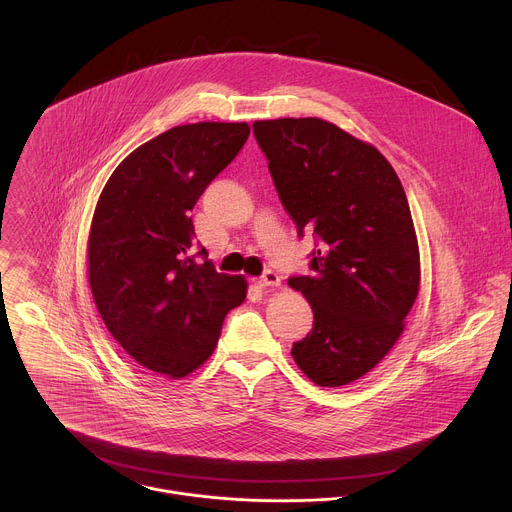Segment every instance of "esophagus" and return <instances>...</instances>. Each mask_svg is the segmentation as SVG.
<instances>
[{"label":"esophagus","mask_w":512,"mask_h":512,"mask_svg":"<svg viewBox=\"0 0 512 512\" xmlns=\"http://www.w3.org/2000/svg\"><path fill=\"white\" fill-rule=\"evenodd\" d=\"M259 287L267 289V287H279L281 285V277L275 273V271H265L257 281H255Z\"/></svg>","instance_id":"esophagus-1"}]
</instances>
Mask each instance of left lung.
Listing matches in <instances>:
<instances>
[{
	"mask_svg": "<svg viewBox=\"0 0 512 512\" xmlns=\"http://www.w3.org/2000/svg\"><path fill=\"white\" fill-rule=\"evenodd\" d=\"M279 199L299 233L321 239L313 275L291 277L313 309L293 344L297 368L321 388L372 372L406 327L420 287V249L404 187L386 156L321 118L255 120Z\"/></svg>",
	"mask_w": 512,
	"mask_h": 512,
	"instance_id": "1",
	"label": "left lung"
}]
</instances>
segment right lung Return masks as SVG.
<instances>
[{"label":"right lung","mask_w":512,"mask_h":512,"mask_svg":"<svg viewBox=\"0 0 512 512\" xmlns=\"http://www.w3.org/2000/svg\"><path fill=\"white\" fill-rule=\"evenodd\" d=\"M247 122H195L134 148L106 181L88 235V281L112 337L144 370L181 380L217 348L243 275L217 273L189 211L249 138ZM200 259L197 260L196 257Z\"/></svg>","instance_id":"obj_1"}]
</instances>
